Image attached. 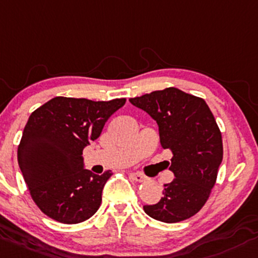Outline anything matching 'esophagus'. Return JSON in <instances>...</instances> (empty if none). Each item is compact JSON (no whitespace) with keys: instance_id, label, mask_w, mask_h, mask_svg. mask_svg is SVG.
Listing matches in <instances>:
<instances>
[{"instance_id":"esophagus-1","label":"esophagus","mask_w":258,"mask_h":258,"mask_svg":"<svg viewBox=\"0 0 258 258\" xmlns=\"http://www.w3.org/2000/svg\"><path fill=\"white\" fill-rule=\"evenodd\" d=\"M130 175H131V178L134 179L135 181H145L146 179H147L145 177V175L141 174V173H131Z\"/></svg>"}]
</instances>
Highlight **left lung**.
Segmentation results:
<instances>
[{
  "label": "left lung",
  "instance_id": "left-lung-1",
  "mask_svg": "<svg viewBox=\"0 0 258 258\" xmlns=\"http://www.w3.org/2000/svg\"><path fill=\"white\" fill-rule=\"evenodd\" d=\"M130 102L157 122L162 147L173 153L169 169L175 178L164 185L163 198L143 210L167 224L191 218L207 203L222 161L221 132L214 115L204 100L177 88Z\"/></svg>",
  "mask_w": 258,
  "mask_h": 258
}]
</instances>
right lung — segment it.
<instances>
[{
    "mask_svg": "<svg viewBox=\"0 0 258 258\" xmlns=\"http://www.w3.org/2000/svg\"><path fill=\"white\" fill-rule=\"evenodd\" d=\"M124 102L56 96L29 116L18 164L32 199L53 220L79 224L100 208L111 170L97 175L85 169L83 150L99 138L105 122Z\"/></svg>",
    "mask_w": 258,
    "mask_h": 258,
    "instance_id": "1",
    "label": "right lung"
}]
</instances>
